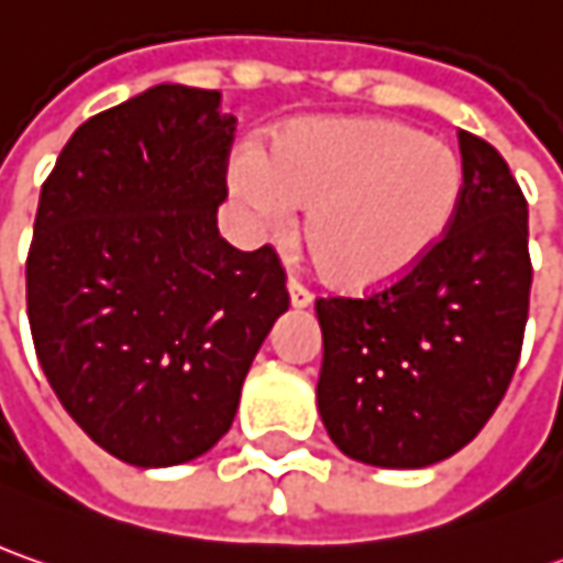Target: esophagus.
<instances>
[{"label":"esophagus","mask_w":563,"mask_h":563,"mask_svg":"<svg viewBox=\"0 0 563 563\" xmlns=\"http://www.w3.org/2000/svg\"><path fill=\"white\" fill-rule=\"evenodd\" d=\"M286 292H289V305H292V308H308V305H311V292H308L305 286H299L296 280L286 283Z\"/></svg>","instance_id":"34e87169"}]
</instances>
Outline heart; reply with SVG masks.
Masks as SVG:
<instances>
[{"label": "heart", "mask_w": 563, "mask_h": 563, "mask_svg": "<svg viewBox=\"0 0 563 563\" xmlns=\"http://www.w3.org/2000/svg\"><path fill=\"white\" fill-rule=\"evenodd\" d=\"M230 189L267 227L308 208L305 249L340 292L405 280L449 233L464 199V165L439 140L386 118L301 121L236 152Z\"/></svg>", "instance_id": "obj_1"}]
</instances>
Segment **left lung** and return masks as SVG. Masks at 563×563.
<instances>
[{
    "mask_svg": "<svg viewBox=\"0 0 563 563\" xmlns=\"http://www.w3.org/2000/svg\"><path fill=\"white\" fill-rule=\"evenodd\" d=\"M464 199L442 243L371 299H318V411L352 461L417 471L461 452L514 377L530 308L527 199L461 130Z\"/></svg>",
    "mask_w": 563,
    "mask_h": 563,
    "instance_id": "obj_1",
    "label": "left lung"
}]
</instances>
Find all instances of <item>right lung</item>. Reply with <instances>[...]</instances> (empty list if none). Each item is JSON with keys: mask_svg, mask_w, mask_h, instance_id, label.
<instances>
[{"mask_svg": "<svg viewBox=\"0 0 563 563\" xmlns=\"http://www.w3.org/2000/svg\"><path fill=\"white\" fill-rule=\"evenodd\" d=\"M233 130L221 92L158 84L77 126L40 192L36 355L80 430L133 467L218 445L289 308L277 255L218 233Z\"/></svg>", "mask_w": 563, "mask_h": 563, "instance_id": "add662e5", "label": "right lung"}]
</instances>
